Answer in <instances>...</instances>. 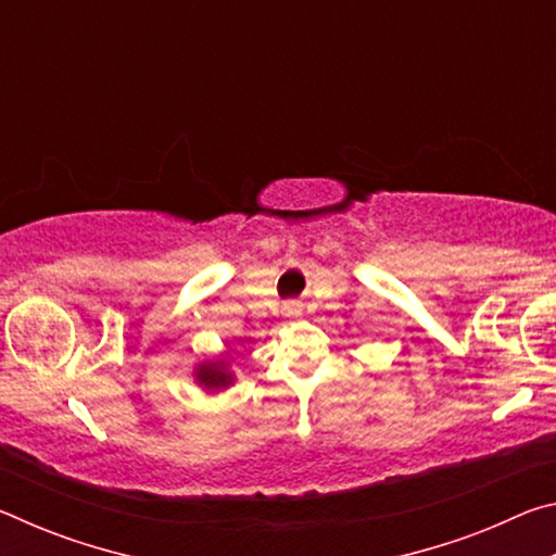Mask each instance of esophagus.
Returning a JSON list of instances; mask_svg holds the SVG:
<instances>
[{"label": "esophagus", "instance_id": "esophagus-1", "mask_svg": "<svg viewBox=\"0 0 556 556\" xmlns=\"http://www.w3.org/2000/svg\"><path fill=\"white\" fill-rule=\"evenodd\" d=\"M285 312H287V316H299L301 314V304H299V301H289V304L285 306Z\"/></svg>", "mask_w": 556, "mask_h": 556}]
</instances>
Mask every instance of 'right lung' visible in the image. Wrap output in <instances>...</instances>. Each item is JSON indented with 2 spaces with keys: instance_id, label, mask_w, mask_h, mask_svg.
I'll return each mask as SVG.
<instances>
[{
  "instance_id": "obj_1",
  "label": "right lung",
  "mask_w": 556,
  "mask_h": 556,
  "mask_svg": "<svg viewBox=\"0 0 556 556\" xmlns=\"http://www.w3.org/2000/svg\"><path fill=\"white\" fill-rule=\"evenodd\" d=\"M199 382L205 388H225L230 382V375L223 370V365H201Z\"/></svg>"
}]
</instances>
